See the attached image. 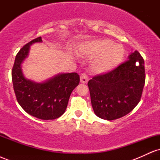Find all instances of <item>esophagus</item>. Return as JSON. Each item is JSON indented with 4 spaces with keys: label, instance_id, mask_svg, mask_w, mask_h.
Wrapping results in <instances>:
<instances>
[{
    "label": "esophagus",
    "instance_id": "esophagus-1",
    "mask_svg": "<svg viewBox=\"0 0 160 160\" xmlns=\"http://www.w3.org/2000/svg\"><path fill=\"white\" fill-rule=\"evenodd\" d=\"M89 79H88V76L86 75L85 73H82V74L80 75V82L82 83H86L88 82Z\"/></svg>",
    "mask_w": 160,
    "mask_h": 160
}]
</instances>
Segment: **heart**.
I'll list each match as a JSON object with an SVG mask.
<instances>
[{
	"label": "heart",
	"mask_w": 160,
	"mask_h": 160,
	"mask_svg": "<svg viewBox=\"0 0 160 160\" xmlns=\"http://www.w3.org/2000/svg\"><path fill=\"white\" fill-rule=\"evenodd\" d=\"M86 55L95 57L92 68L97 74H104L120 65L124 56L123 47L109 39L97 40L87 43Z\"/></svg>",
	"instance_id": "heart-1"
}]
</instances>
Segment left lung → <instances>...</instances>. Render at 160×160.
<instances>
[{"instance_id": "left-lung-1", "label": "left lung", "mask_w": 160, "mask_h": 160, "mask_svg": "<svg viewBox=\"0 0 160 160\" xmlns=\"http://www.w3.org/2000/svg\"><path fill=\"white\" fill-rule=\"evenodd\" d=\"M144 83V58L136 50L114 69L89 80L95 115L113 120L128 114L140 102Z\"/></svg>"}]
</instances>
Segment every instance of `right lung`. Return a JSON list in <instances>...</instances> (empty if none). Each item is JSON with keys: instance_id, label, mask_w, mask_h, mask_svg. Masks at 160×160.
<instances>
[{"instance_id": "1", "label": "right lung", "mask_w": 160, "mask_h": 160, "mask_svg": "<svg viewBox=\"0 0 160 160\" xmlns=\"http://www.w3.org/2000/svg\"><path fill=\"white\" fill-rule=\"evenodd\" d=\"M38 37L24 45L16 55L12 69V81L18 103L28 114L40 120H55L65 113L72 91L80 82L77 73L58 74L48 81L37 83L24 78L21 64Z\"/></svg>"}]
</instances>
